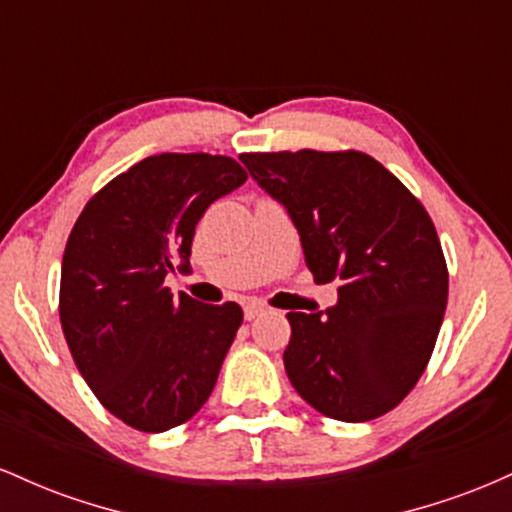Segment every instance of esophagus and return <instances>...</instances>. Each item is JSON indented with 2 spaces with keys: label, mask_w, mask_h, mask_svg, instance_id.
<instances>
[{
  "label": "esophagus",
  "mask_w": 512,
  "mask_h": 512,
  "mask_svg": "<svg viewBox=\"0 0 512 512\" xmlns=\"http://www.w3.org/2000/svg\"><path fill=\"white\" fill-rule=\"evenodd\" d=\"M243 310H245V320H255V317H260L267 308H264L262 303L248 301V303H245V308H243Z\"/></svg>",
  "instance_id": "esophagus-1"
}]
</instances>
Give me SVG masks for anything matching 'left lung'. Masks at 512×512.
Instances as JSON below:
<instances>
[{
    "mask_svg": "<svg viewBox=\"0 0 512 512\" xmlns=\"http://www.w3.org/2000/svg\"><path fill=\"white\" fill-rule=\"evenodd\" d=\"M240 161L291 216L317 284L342 279L337 305L286 315L291 385L330 419H378L421 378L443 325L448 267L431 216L361 151Z\"/></svg>",
    "mask_w": 512,
    "mask_h": 512,
    "instance_id": "left-lung-1",
    "label": "left lung"
}]
</instances>
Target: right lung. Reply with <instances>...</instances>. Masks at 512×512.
Listing matches in <instances>:
<instances>
[{"label": "right lung", "instance_id": "obj_1", "mask_svg": "<svg viewBox=\"0 0 512 512\" xmlns=\"http://www.w3.org/2000/svg\"><path fill=\"white\" fill-rule=\"evenodd\" d=\"M248 180L228 156L158 154L91 197L62 257L60 320L93 395L127 426L163 433L204 407L243 322L163 284L190 272L211 202Z\"/></svg>", "mask_w": 512, "mask_h": 512}]
</instances>
